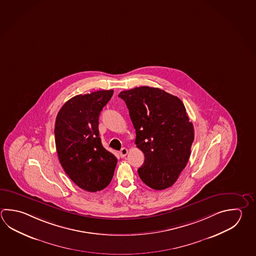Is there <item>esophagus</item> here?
I'll use <instances>...</instances> for the list:
<instances>
[{
    "label": "esophagus",
    "instance_id": "obj_1",
    "mask_svg": "<svg viewBox=\"0 0 256 256\" xmlns=\"http://www.w3.org/2000/svg\"><path fill=\"white\" fill-rule=\"evenodd\" d=\"M128 150L126 148H121L120 152V154L121 158H124L126 156V154H128Z\"/></svg>",
    "mask_w": 256,
    "mask_h": 256
}]
</instances>
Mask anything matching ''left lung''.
Returning a JSON list of instances; mask_svg holds the SVG:
<instances>
[{
    "label": "left lung",
    "instance_id": "1",
    "mask_svg": "<svg viewBox=\"0 0 256 256\" xmlns=\"http://www.w3.org/2000/svg\"><path fill=\"white\" fill-rule=\"evenodd\" d=\"M118 96L130 111L136 145L145 154L138 169L140 178L154 190L168 188L188 162L194 138L183 102L148 86L121 92Z\"/></svg>",
    "mask_w": 256,
    "mask_h": 256
}]
</instances>
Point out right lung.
Segmentation results:
<instances>
[{"instance_id":"1","label":"right lung","mask_w":256,"mask_h":256,"mask_svg":"<svg viewBox=\"0 0 256 256\" xmlns=\"http://www.w3.org/2000/svg\"><path fill=\"white\" fill-rule=\"evenodd\" d=\"M113 90L77 95L58 111L55 122V144L65 173L78 188L96 192L110 183L116 168L114 154L103 148L98 116Z\"/></svg>"}]
</instances>
